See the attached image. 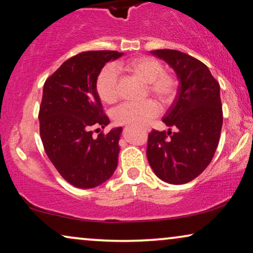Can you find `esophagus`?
<instances>
[{"mask_svg": "<svg viewBox=\"0 0 253 253\" xmlns=\"http://www.w3.org/2000/svg\"><path fill=\"white\" fill-rule=\"evenodd\" d=\"M145 131H149V129H147V127H146V129H145Z\"/></svg>", "mask_w": 253, "mask_h": 253, "instance_id": "1", "label": "esophagus"}]
</instances>
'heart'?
<instances>
[{"instance_id": "heart-1", "label": "heart", "mask_w": 253, "mask_h": 253, "mask_svg": "<svg viewBox=\"0 0 253 253\" xmlns=\"http://www.w3.org/2000/svg\"><path fill=\"white\" fill-rule=\"evenodd\" d=\"M118 71L137 76L147 83L148 92L162 104L168 105L177 93V80L164 73L161 61L153 57H135L126 61H119L114 66L108 65L101 69L96 81V90L100 100L105 104H114L119 98ZM160 106L152 99L138 102H124L113 111V119L119 124H145L159 115Z\"/></svg>"}]
</instances>
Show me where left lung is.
<instances>
[{
  "label": "left lung",
  "instance_id": "1",
  "mask_svg": "<svg viewBox=\"0 0 253 253\" xmlns=\"http://www.w3.org/2000/svg\"><path fill=\"white\" fill-rule=\"evenodd\" d=\"M151 53L173 69L179 85L162 120L169 126L168 133L153 130L148 134L147 159L161 180L186 184L207 169L218 147L222 126L220 86L196 58L169 49Z\"/></svg>",
  "mask_w": 253,
  "mask_h": 253
}]
</instances>
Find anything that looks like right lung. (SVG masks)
Masks as SVG:
<instances>
[{
    "label": "right lung",
    "mask_w": 253,
    "mask_h": 253,
    "mask_svg": "<svg viewBox=\"0 0 253 253\" xmlns=\"http://www.w3.org/2000/svg\"><path fill=\"white\" fill-rule=\"evenodd\" d=\"M118 51H86L69 58L46 80L40 107V135L51 163L78 188L97 187L118 167L122 127L93 137L105 127L96 81L106 63L122 57Z\"/></svg>",
    "instance_id": "obj_1"
}]
</instances>
